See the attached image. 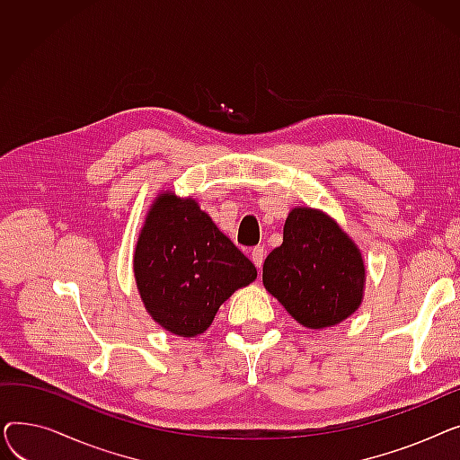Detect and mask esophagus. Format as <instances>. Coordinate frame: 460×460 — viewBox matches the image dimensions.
<instances>
[{
  "label": "esophagus",
  "mask_w": 460,
  "mask_h": 460,
  "mask_svg": "<svg viewBox=\"0 0 460 460\" xmlns=\"http://www.w3.org/2000/svg\"><path fill=\"white\" fill-rule=\"evenodd\" d=\"M264 255H267V250H264L262 246H255V248L252 250V261H253V264L257 267V270H261V267H262Z\"/></svg>",
  "instance_id": "34e87169"
}]
</instances>
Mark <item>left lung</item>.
Wrapping results in <instances>:
<instances>
[{
  "mask_svg": "<svg viewBox=\"0 0 460 460\" xmlns=\"http://www.w3.org/2000/svg\"><path fill=\"white\" fill-rule=\"evenodd\" d=\"M366 267L359 250L319 210L287 216L283 244L262 264V283L305 328L340 324L358 309Z\"/></svg>",
  "mask_w": 460,
  "mask_h": 460,
  "instance_id": "1",
  "label": "left lung"
}]
</instances>
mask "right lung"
Listing matches in <instances>:
<instances>
[{"label": "right lung", "instance_id": "right-lung-1", "mask_svg": "<svg viewBox=\"0 0 460 460\" xmlns=\"http://www.w3.org/2000/svg\"><path fill=\"white\" fill-rule=\"evenodd\" d=\"M134 274L151 317L182 337L203 333L216 311L257 278L253 262L193 199L162 193L141 229Z\"/></svg>", "mask_w": 460, "mask_h": 460}]
</instances>
